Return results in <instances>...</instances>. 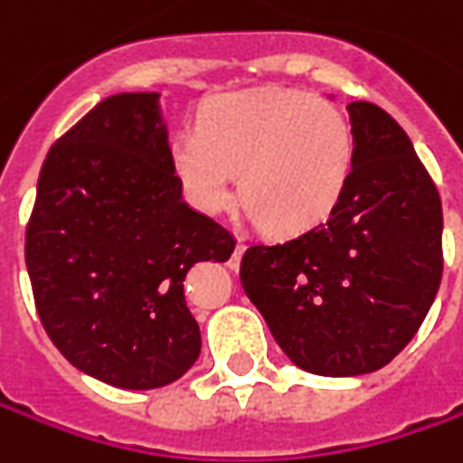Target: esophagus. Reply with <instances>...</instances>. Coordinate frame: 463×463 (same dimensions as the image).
<instances>
[{
	"label": "esophagus",
	"mask_w": 463,
	"mask_h": 463,
	"mask_svg": "<svg viewBox=\"0 0 463 463\" xmlns=\"http://www.w3.org/2000/svg\"><path fill=\"white\" fill-rule=\"evenodd\" d=\"M241 252H244V240L237 237V247H234V252H232V260H229V268H232V270H237V268H240Z\"/></svg>",
	"instance_id": "34e87169"
}]
</instances>
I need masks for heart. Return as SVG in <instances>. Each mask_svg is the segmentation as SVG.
Instances as JSON below:
<instances>
[{
  "label": "heart",
  "mask_w": 463,
  "mask_h": 463,
  "mask_svg": "<svg viewBox=\"0 0 463 463\" xmlns=\"http://www.w3.org/2000/svg\"><path fill=\"white\" fill-rule=\"evenodd\" d=\"M355 165V136L345 113L325 98L260 90L211 99L198 134L172 141V167L185 195L205 213L234 198L278 234L322 223L345 195Z\"/></svg>",
  "instance_id": "b5f03b06"
}]
</instances>
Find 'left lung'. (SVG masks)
Instances as JSON below:
<instances>
[{
	"label": "left lung",
	"mask_w": 463,
	"mask_h": 463,
	"mask_svg": "<svg viewBox=\"0 0 463 463\" xmlns=\"http://www.w3.org/2000/svg\"><path fill=\"white\" fill-rule=\"evenodd\" d=\"M355 165L327 219L241 255L244 294L280 350L317 376H361L400 355L443 276V208L402 126L350 102Z\"/></svg>",
	"instance_id": "left-lung-1"
}]
</instances>
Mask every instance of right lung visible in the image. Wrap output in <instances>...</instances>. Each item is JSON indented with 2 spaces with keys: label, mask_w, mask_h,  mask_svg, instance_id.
Masks as SVG:
<instances>
[{
  "label": "right lung",
  "mask_w": 463,
  "mask_h": 463,
  "mask_svg": "<svg viewBox=\"0 0 463 463\" xmlns=\"http://www.w3.org/2000/svg\"><path fill=\"white\" fill-rule=\"evenodd\" d=\"M237 240L183 201L156 92L102 99L51 146L25 232L35 309L80 371L156 389L201 355L183 280Z\"/></svg>",
  "instance_id": "obj_1"
}]
</instances>
